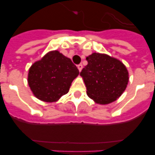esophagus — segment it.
<instances>
[{"instance_id":"esophagus-1","label":"esophagus","mask_w":155,"mask_h":155,"mask_svg":"<svg viewBox=\"0 0 155 155\" xmlns=\"http://www.w3.org/2000/svg\"><path fill=\"white\" fill-rule=\"evenodd\" d=\"M78 68L79 71L81 72L82 70V68H83V66H82V64H78Z\"/></svg>"}]
</instances>
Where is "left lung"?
I'll list each match as a JSON object with an SVG mask.
<instances>
[{
	"mask_svg": "<svg viewBox=\"0 0 155 155\" xmlns=\"http://www.w3.org/2000/svg\"><path fill=\"white\" fill-rule=\"evenodd\" d=\"M80 75L90 98L101 105L115 102L125 91L129 81L127 68L120 61L106 54L93 53Z\"/></svg>",
	"mask_w": 155,
	"mask_h": 155,
	"instance_id": "left-lung-1",
	"label": "left lung"
}]
</instances>
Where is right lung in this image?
Segmentation results:
<instances>
[{"label":"right lung","mask_w":155,"mask_h":155,"mask_svg":"<svg viewBox=\"0 0 155 155\" xmlns=\"http://www.w3.org/2000/svg\"><path fill=\"white\" fill-rule=\"evenodd\" d=\"M78 74V69L71 59L53 50L31 66L28 83L37 98L53 102L69 91L71 83Z\"/></svg>","instance_id":"1"}]
</instances>
